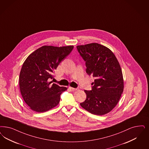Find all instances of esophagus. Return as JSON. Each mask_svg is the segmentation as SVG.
Returning <instances> with one entry per match:
<instances>
[{"instance_id":"1","label":"esophagus","mask_w":149,"mask_h":149,"mask_svg":"<svg viewBox=\"0 0 149 149\" xmlns=\"http://www.w3.org/2000/svg\"><path fill=\"white\" fill-rule=\"evenodd\" d=\"M69 88L72 91H76V90H77V88H73V87H69Z\"/></svg>"}]
</instances>
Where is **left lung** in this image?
Returning <instances> with one entry per match:
<instances>
[{
    "mask_svg": "<svg viewBox=\"0 0 149 149\" xmlns=\"http://www.w3.org/2000/svg\"><path fill=\"white\" fill-rule=\"evenodd\" d=\"M86 62V72L95 77L91 91L85 90L86 100L81 106L93 114L102 116L117 104L124 90L123 74L117 58L107 47L97 43L77 46Z\"/></svg>",
    "mask_w": 149,
    "mask_h": 149,
    "instance_id": "left-lung-1",
    "label": "left lung"
}]
</instances>
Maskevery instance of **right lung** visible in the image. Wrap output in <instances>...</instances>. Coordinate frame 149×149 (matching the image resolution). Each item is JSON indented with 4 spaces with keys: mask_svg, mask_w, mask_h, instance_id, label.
Instances as JSON below:
<instances>
[{
    "mask_svg": "<svg viewBox=\"0 0 149 149\" xmlns=\"http://www.w3.org/2000/svg\"><path fill=\"white\" fill-rule=\"evenodd\" d=\"M74 48L73 46H43L31 53L21 69L19 87L21 96L29 108L45 112L56 106L67 87L51 84L52 73Z\"/></svg>",
    "mask_w": 149,
    "mask_h": 149,
    "instance_id": "right-lung-1",
    "label": "right lung"
}]
</instances>
